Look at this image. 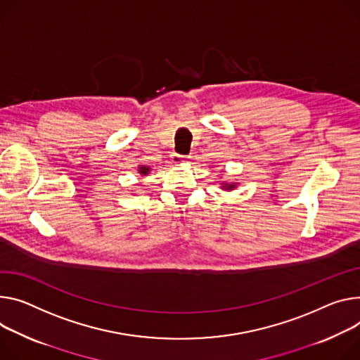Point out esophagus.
Instances as JSON below:
<instances>
[{"mask_svg": "<svg viewBox=\"0 0 360 360\" xmlns=\"http://www.w3.org/2000/svg\"><path fill=\"white\" fill-rule=\"evenodd\" d=\"M172 160H174V163H182L185 160V156L179 155V153H174L172 155Z\"/></svg>", "mask_w": 360, "mask_h": 360, "instance_id": "34e87169", "label": "esophagus"}]
</instances>
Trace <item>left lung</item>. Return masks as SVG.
<instances>
[{"mask_svg": "<svg viewBox=\"0 0 360 360\" xmlns=\"http://www.w3.org/2000/svg\"><path fill=\"white\" fill-rule=\"evenodd\" d=\"M237 186V184H226V182H222V189H225V191H231V189H234Z\"/></svg>", "mask_w": 360, "mask_h": 360, "instance_id": "8db88e82", "label": "left lung"}]
</instances>
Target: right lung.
<instances>
[{
	"mask_svg": "<svg viewBox=\"0 0 360 360\" xmlns=\"http://www.w3.org/2000/svg\"><path fill=\"white\" fill-rule=\"evenodd\" d=\"M149 171H150V169H149L148 167H141V168H139V174H142V175H148Z\"/></svg>",
	"mask_w": 360,
	"mask_h": 360,
	"instance_id": "right-lung-1",
	"label": "right lung"
}]
</instances>
